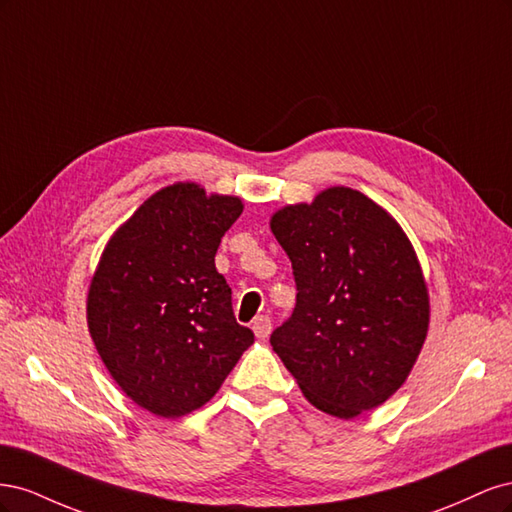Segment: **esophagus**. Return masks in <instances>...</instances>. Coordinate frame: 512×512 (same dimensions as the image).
<instances>
[{
	"label": "esophagus",
	"mask_w": 512,
	"mask_h": 512,
	"mask_svg": "<svg viewBox=\"0 0 512 512\" xmlns=\"http://www.w3.org/2000/svg\"><path fill=\"white\" fill-rule=\"evenodd\" d=\"M271 318L269 316H258L252 324V331L258 339H267L271 335Z\"/></svg>",
	"instance_id": "obj_1"
}]
</instances>
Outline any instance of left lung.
I'll return each instance as SVG.
<instances>
[{"instance_id": "obj_1", "label": "left lung", "mask_w": 512, "mask_h": 512, "mask_svg": "<svg viewBox=\"0 0 512 512\" xmlns=\"http://www.w3.org/2000/svg\"><path fill=\"white\" fill-rule=\"evenodd\" d=\"M297 305L271 346L307 401L337 418L382 406L421 354L429 292L393 215L344 185L271 215Z\"/></svg>"}]
</instances>
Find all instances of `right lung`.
Masks as SVG:
<instances>
[{
	"mask_svg": "<svg viewBox=\"0 0 512 512\" xmlns=\"http://www.w3.org/2000/svg\"><path fill=\"white\" fill-rule=\"evenodd\" d=\"M239 196L173 183L108 239L87 292V327L108 374L136 406L179 418L205 406L254 333L232 314L215 252Z\"/></svg>",
	"mask_w": 512,
	"mask_h": 512,
	"instance_id": "1",
	"label": "right lung"
}]
</instances>
